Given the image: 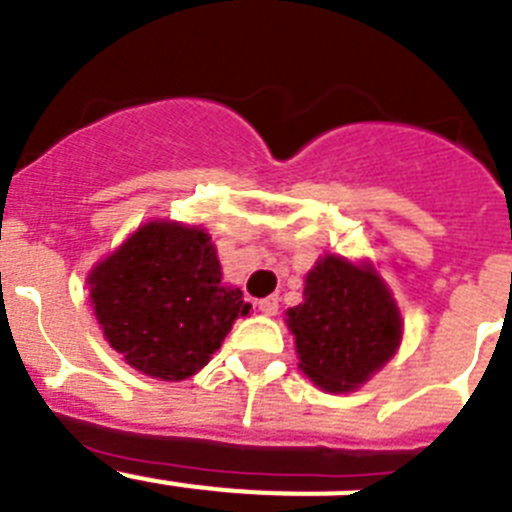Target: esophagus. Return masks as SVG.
Returning a JSON list of instances; mask_svg holds the SVG:
<instances>
[{"label":"esophagus","instance_id":"34e87169","mask_svg":"<svg viewBox=\"0 0 512 512\" xmlns=\"http://www.w3.org/2000/svg\"><path fill=\"white\" fill-rule=\"evenodd\" d=\"M259 310L264 312V315H277L279 310V297H264V300H259Z\"/></svg>","mask_w":512,"mask_h":512}]
</instances>
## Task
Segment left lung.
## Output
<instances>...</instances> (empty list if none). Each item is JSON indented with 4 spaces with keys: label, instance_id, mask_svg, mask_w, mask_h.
<instances>
[{
    "label": "left lung",
    "instance_id": "left-lung-1",
    "mask_svg": "<svg viewBox=\"0 0 512 512\" xmlns=\"http://www.w3.org/2000/svg\"><path fill=\"white\" fill-rule=\"evenodd\" d=\"M300 369L325 392H351L395 356L402 318L369 264L328 253L305 279V302L287 310Z\"/></svg>",
    "mask_w": 512,
    "mask_h": 512
}]
</instances>
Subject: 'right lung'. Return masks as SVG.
<instances>
[{
    "instance_id": "right-lung-1",
    "label": "right lung",
    "mask_w": 512,
    "mask_h": 512,
    "mask_svg": "<svg viewBox=\"0 0 512 512\" xmlns=\"http://www.w3.org/2000/svg\"><path fill=\"white\" fill-rule=\"evenodd\" d=\"M210 235L197 225H140L89 274L94 315L122 359L148 377L179 382L210 361L248 315L238 287H225Z\"/></svg>"
}]
</instances>
